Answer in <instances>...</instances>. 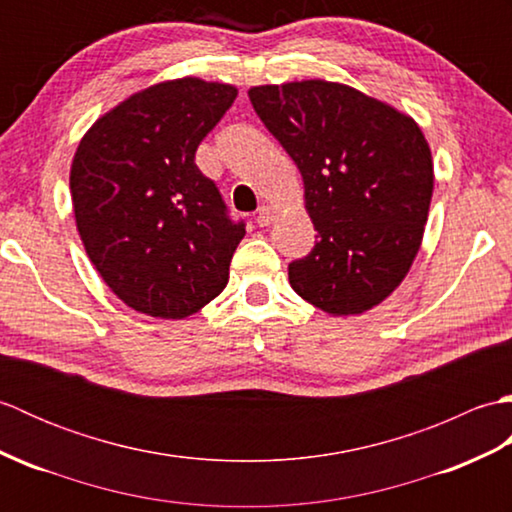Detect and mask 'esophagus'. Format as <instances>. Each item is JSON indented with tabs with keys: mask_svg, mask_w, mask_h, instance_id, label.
Wrapping results in <instances>:
<instances>
[{
	"mask_svg": "<svg viewBox=\"0 0 512 512\" xmlns=\"http://www.w3.org/2000/svg\"><path fill=\"white\" fill-rule=\"evenodd\" d=\"M257 224L259 226H270L275 220H277V211L273 209V206H262V209L257 211Z\"/></svg>",
	"mask_w": 512,
	"mask_h": 512,
	"instance_id": "obj_1",
	"label": "esophagus"
}]
</instances>
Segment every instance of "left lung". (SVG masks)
Listing matches in <instances>:
<instances>
[{
    "instance_id": "1",
    "label": "left lung",
    "mask_w": 512,
    "mask_h": 512,
    "mask_svg": "<svg viewBox=\"0 0 512 512\" xmlns=\"http://www.w3.org/2000/svg\"><path fill=\"white\" fill-rule=\"evenodd\" d=\"M257 116L303 178L319 239L288 266L292 290L332 317L385 301L416 259L433 193L418 123L394 105L323 79L255 85Z\"/></svg>"
}]
</instances>
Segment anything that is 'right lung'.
Here are the masks:
<instances>
[{
	"label": "right lung",
	"instance_id": "1",
	"mask_svg": "<svg viewBox=\"0 0 512 512\" xmlns=\"http://www.w3.org/2000/svg\"><path fill=\"white\" fill-rule=\"evenodd\" d=\"M235 96V85L198 76L154 83L96 118L76 147V231L105 284L136 312L191 317L228 284L246 231L228 220L195 151Z\"/></svg>",
	"mask_w": 512,
	"mask_h": 512
}]
</instances>
